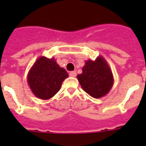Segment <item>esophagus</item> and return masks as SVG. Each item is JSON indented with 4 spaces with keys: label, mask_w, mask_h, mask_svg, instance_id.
<instances>
[{
    "label": "esophagus",
    "mask_w": 146,
    "mask_h": 146,
    "mask_svg": "<svg viewBox=\"0 0 146 146\" xmlns=\"http://www.w3.org/2000/svg\"><path fill=\"white\" fill-rule=\"evenodd\" d=\"M69 75H70V77H75L76 76V73L75 71H71V72H70V73H69Z\"/></svg>",
    "instance_id": "esophagus-1"
}]
</instances>
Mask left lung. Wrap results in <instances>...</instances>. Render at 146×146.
Returning a JSON list of instances; mask_svg holds the SVG:
<instances>
[{
    "label": "left lung",
    "mask_w": 146,
    "mask_h": 146,
    "mask_svg": "<svg viewBox=\"0 0 146 146\" xmlns=\"http://www.w3.org/2000/svg\"><path fill=\"white\" fill-rule=\"evenodd\" d=\"M77 79L82 89L95 98L106 96L113 85L112 71L102 56L96 60H86L82 73L77 75Z\"/></svg>",
    "instance_id": "obj_1"
}]
</instances>
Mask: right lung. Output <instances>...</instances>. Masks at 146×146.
<instances>
[{
	"instance_id": "right-lung-1",
	"label": "right lung",
	"mask_w": 146,
	"mask_h": 146,
	"mask_svg": "<svg viewBox=\"0 0 146 146\" xmlns=\"http://www.w3.org/2000/svg\"><path fill=\"white\" fill-rule=\"evenodd\" d=\"M69 76L56 60L39 57L31 67L27 75V82L35 97L42 100L50 99L61 88L62 82Z\"/></svg>"
}]
</instances>
